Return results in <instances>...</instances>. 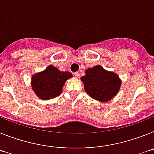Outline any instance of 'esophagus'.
<instances>
[{
    "label": "esophagus",
    "instance_id": "obj_1",
    "mask_svg": "<svg viewBox=\"0 0 154 154\" xmlns=\"http://www.w3.org/2000/svg\"><path fill=\"white\" fill-rule=\"evenodd\" d=\"M74 76H75V77H77V78H79V77H81V74H80L79 72H76V73H74Z\"/></svg>",
    "mask_w": 154,
    "mask_h": 154
}]
</instances>
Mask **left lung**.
I'll return each instance as SVG.
<instances>
[{
    "mask_svg": "<svg viewBox=\"0 0 154 154\" xmlns=\"http://www.w3.org/2000/svg\"><path fill=\"white\" fill-rule=\"evenodd\" d=\"M85 73L81 81L88 94L94 99L108 101L119 90L121 81L116 73L107 71L99 65L86 69Z\"/></svg>",
    "mask_w": 154,
    "mask_h": 154,
    "instance_id": "obj_1",
    "label": "left lung"
}]
</instances>
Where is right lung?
<instances>
[{"label":"right lung","mask_w":154,"mask_h":154,"mask_svg":"<svg viewBox=\"0 0 154 154\" xmlns=\"http://www.w3.org/2000/svg\"><path fill=\"white\" fill-rule=\"evenodd\" d=\"M71 77L69 72L60 71L57 67L50 65L32 77V86L38 97L48 100L60 95L65 81Z\"/></svg>","instance_id":"add662e5"}]
</instances>
